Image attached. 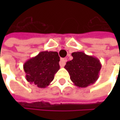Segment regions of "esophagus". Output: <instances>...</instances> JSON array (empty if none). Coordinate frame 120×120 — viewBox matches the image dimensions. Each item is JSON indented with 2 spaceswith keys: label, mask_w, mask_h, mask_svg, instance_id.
Masks as SVG:
<instances>
[{
  "label": "esophagus",
  "mask_w": 120,
  "mask_h": 120,
  "mask_svg": "<svg viewBox=\"0 0 120 120\" xmlns=\"http://www.w3.org/2000/svg\"><path fill=\"white\" fill-rule=\"evenodd\" d=\"M67 62V59L66 58H61L60 61V65L61 68L64 67L65 65V63Z\"/></svg>",
  "instance_id": "obj_1"
}]
</instances>
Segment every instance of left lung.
<instances>
[{"label": "left lung", "mask_w": 120, "mask_h": 120, "mask_svg": "<svg viewBox=\"0 0 120 120\" xmlns=\"http://www.w3.org/2000/svg\"><path fill=\"white\" fill-rule=\"evenodd\" d=\"M73 59L68 61L65 68L70 75L71 80L78 87H87L98 80L101 64L97 58L83 52H74Z\"/></svg>", "instance_id": "1"}]
</instances>
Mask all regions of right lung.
I'll return each mask as SVG.
<instances>
[{"mask_svg":"<svg viewBox=\"0 0 120 120\" xmlns=\"http://www.w3.org/2000/svg\"><path fill=\"white\" fill-rule=\"evenodd\" d=\"M60 57L56 51H41L23 65L26 79L39 88H45L60 69Z\"/></svg>","mask_w":120,"mask_h":120,"instance_id":"add662e5","label":"right lung"}]
</instances>
